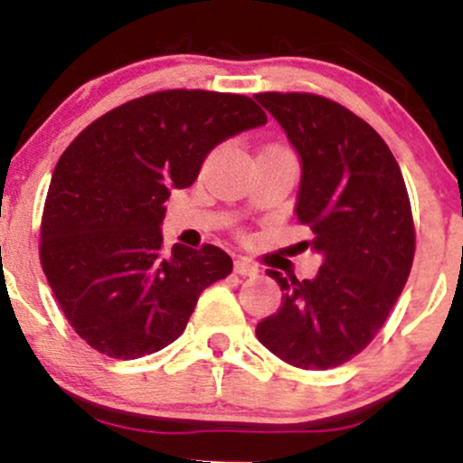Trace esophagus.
<instances>
[{
    "instance_id": "34e87169",
    "label": "esophagus",
    "mask_w": 463,
    "mask_h": 463,
    "mask_svg": "<svg viewBox=\"0 0 463 463\" xmlns=\"http://www.w3.org/2000/svg\"><path fill=\"white\" fill-rule=\"evenodd\" d=\"M235 272L239 276H257L259 274V268L252 261H250V259L237 257L235 259Z\"/></svg>"
}]
</instances>
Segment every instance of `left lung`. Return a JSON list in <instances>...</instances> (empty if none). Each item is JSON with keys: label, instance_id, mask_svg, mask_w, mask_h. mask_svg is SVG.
I'll use <instances>...</instances> for the list:
<instances>
[{"label": "left lung", "instance_id": "obj_1", "mask_svg": "<svg viewBox=\"0 0 463 463\" xmlns=\"http://www.w3.org/2000/svg\"><path fill=\"white\" fill-rule=\"evenodd\" d=\"M254 98L298 152L296 215L322 254L316 279L268 269L285 294L257 324V337L296 368H337L381 331L411 272L416 231L405 180L379 132L342 104L313 93Z\"/></svg>", "mask_w": 463, "mask_h": 463}]
</instances>
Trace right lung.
<instances>
[{"label":"right lung","mask_w":463,"mask_h":463,"mask_svg":"<svg viewBox=\"0 0 463 463\" xmlns=\"http://www.w3.org/2000/svg\"><path fill=\"white\" fill-rule=\"evenodd\" d=\"M265 121L246 95L172 89L109 110L62 152L41 220V265L89 346L113 359L169 346L202 291L232 272L211 243L165 254L163 204L194 184L217 143Z\"/></svg>","instance_id":"right-lung-1"}]
</instances>
